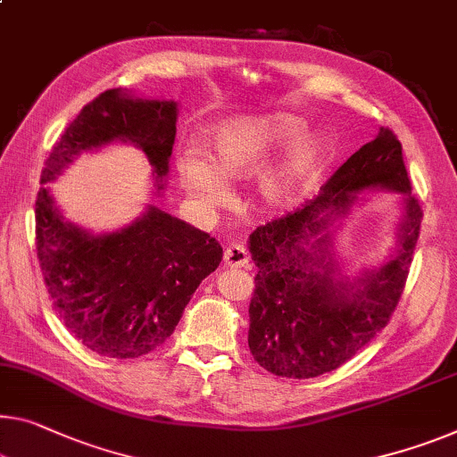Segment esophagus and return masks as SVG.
<instances>
[{
    "instance_id": "obj_1",
    "label": "esophagus",
    "mask_w": 457,
    "mask_h": 457,
    "mask_svg": "<svg viewBox=\"0 0 457 457\" xmlns=\"http://www.w3.org/2000/svg\"><path fill=\"white\" fill-rule=\"evenodd\" d=\"M224 263L228 268H249V251L241 243H228L224 249Z\"/></svg>"
}]
</instances>
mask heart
I'll return each mask as SVG.
<instances>
[{"label": "heart", "mask_w": 457, "mask_h": 457, "mask_svg": "<svg viewBox=\"0 0 457 457\" xmlns=\"http://www.w3.org/2000/svg\"><path fill=\"white\" fill-rule=\"evenodd\" d=\"M300 129V120L287 114L241 118L224 124L212 138L214 163L194 149L184 151L178 157L181 181L202 206H220L228 198V186L224 179L247 178L273 149L296 137ZM314 161L317 145L311 138L300 137L287 145L282 157L262 175L259 187L263 198L278 206L296 200L306 186Z\"/></svg>", "instance_id": "obj_1"}]
</instances>
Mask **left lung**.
Segmentation results:
<instances>
[{"instance_id":"1","label":"left lung","mask_w":457,"mask_h":457,"mask_svg":"<svg viewBox=\"0 0 457 457\" xmlns=\"http://www.w3.org/2000/svg\"><path fill=\"white\" fill-rule=\"evenodd\" d=\"M366 187L404 193L407 219L399 255L360 287H351L332 278V264L320 249L324 237L308 250L301 245ZM420 220L423 210L411 195L403 145L384 126L328 178L317 198L253 230L249 251L257 276L249 304V349L259 366L302 380L337 370L366 347L388 325L403 296Z\"/></svg>"}]
</instances>
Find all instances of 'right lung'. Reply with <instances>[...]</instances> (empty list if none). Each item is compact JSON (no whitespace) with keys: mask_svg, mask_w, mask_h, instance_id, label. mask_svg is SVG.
Instances as JSON below:
<instances>
[{"mask_svg":"<svg viewBox=\"0 0 457 457\" xmlns=\"http://www.w3.org/2000/svg\"><path fill=\"white\" fill-rule=\"evenodd\" d=\"M175 120V102L132 100L108 89L83 106L42 167L34 208L42 278L62 325L97 355L132 360L163 345L195 287L219 268L222 247L155 206L130 227L91 237L62 222L45 184L81 151L116 138L140 146L163 181Z\"/></svg>","mask_w":457,"mask_h":457,"instance_id":"right-lung-1","label":"right lung"}]
</instances>
